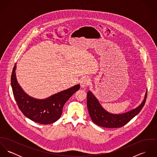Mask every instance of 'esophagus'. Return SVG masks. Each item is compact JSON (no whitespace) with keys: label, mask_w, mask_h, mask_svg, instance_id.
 Here are the masks:
<instances>
[{"label":"esophagus","mask_w":157,"mask_h":157,"mask_svg":"<svg viewBox=\"0 0 157 157\" xmlns=\"http://www.w3.org/2000/svg\"><path fill=\"white\" fill-rule=\"evenodd\" d=\"M90 83V78L88 77H83L80 82V86L82 88H85L86 86L89 85Z\"/></svg>","instance_id":"obj_1"}]
</instances>
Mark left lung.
<instances>
[{"instance_id": "obj_1", "label": "left lung", "mask_w": 157, "mask_h": 157, "mask_svg": "<svg viewBox=\"0 0 157 157\" xmlns=\"http://www.w3.org/2000/svg\"><path fill=\"white\" fill-rule=\"evenodd\" d=\"M147 97V90L142 103L136 108L123 113L114 114L106 111L92 92L87 93V106L92 121L98 126L106 128H121L127 124L143 108Z\"/></svg>"}]
</instances>
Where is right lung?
<instances>
[{
    "label": "right lung",
    "mask_w": 157,
    "mask_h": 157,
    "mask_svg": "<svg viewBox=\"0 0 157 157\" xmlns=\"http://www.w3.org/2000/svg\"><path fill=\"white\" fill-rule=\"evenodd\" d=\"M16 69V63L12 72L11 84L18 107L25 117L40 124H51L58 120L65 103L80 87L76 85L45 99L35 98L25 92L18 83Z\"/></svg>",
    "instance_id": "right-lung-1"
}]
</instances>
